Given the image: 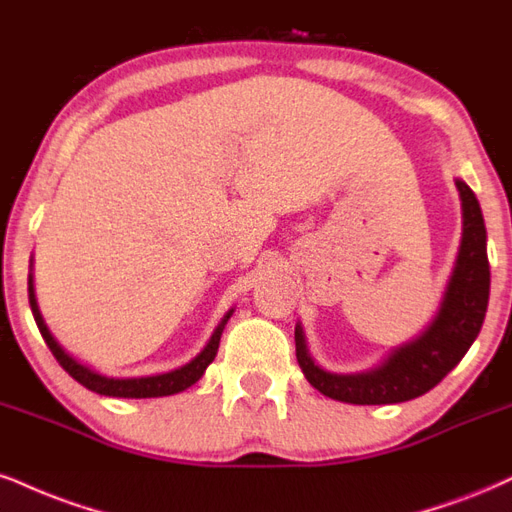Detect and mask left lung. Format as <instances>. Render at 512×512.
<instances>
[{
    "mask_svg": "<svg viewBox=\"0 0 512 512\" xmlns=\"http://www.w3.org/2000/svg\"><path fill=\"white\" fill-rule=\"evenodd\" d=\"M455 188L463 207V238L439 310L420 334L391 348L379 365L343 374L317 365L307 348L303 324H295L298 365L319 393L353 405L403 403L434 389L470 350L486 317L491 272L477 195L463 178H455Z\"/></svg>",
    "mask_w": 512,
    "mask_h": 512,
    "instance_id": "1",
    "label": "left lung"
}]
</instances>
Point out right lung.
Returning <instances> with one entry per match:
<instances>
[{
  "instance_id": "obj_1",
  "label": "right lung",
  "mask_w": 512,
  "mask_h": 512,
  "mask_svg": "<svg viewBox=\"0 0 512 512\" xmlns=\"http://www.w3.org/2000/svg\"><path fill=\"white\" fill-rule=\"evenodd\" d=\"M28 300H30V310H33L35 324H38L42 338L52 350V355L57 357V362L66 372L71 374L78 384H83L85 389L100 393V396H109V398H162V396H174V393H181L190 389L195 381L202 379L205 369L212 365V360L217 357L219 350V341L221 334H224V326L229 322L233 315V307L221 317V322L217 324V329L212 331L209 336L207 346L197 353L193 360H188L186 365L169 369V372H157V374H145V377H107V374L97 372L73 357L69 350H66L57 338L52 336L49 326L45 324V317H42L40 307H38V298H35V283H33V260H30V274H28Z\"/></svg>"
}]
</instances>
